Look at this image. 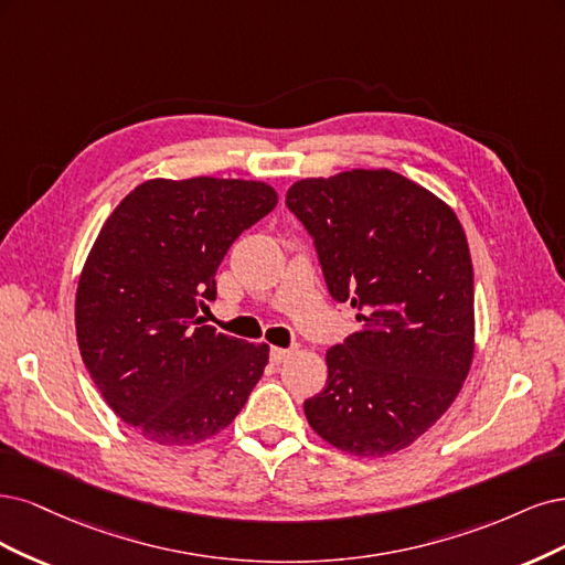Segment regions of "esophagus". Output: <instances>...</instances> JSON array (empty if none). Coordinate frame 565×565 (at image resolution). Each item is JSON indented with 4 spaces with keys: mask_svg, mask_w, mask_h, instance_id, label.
<instances>
[{
    "mask_svg": "<svg viewBox=\"0 0 565 565\" xmlns=\"http://www.w3.org/2000/svg\"><path fill=\"white\" fill-rule=\"evenodd\" d=\"M290 354H294V350H284V348H271V352H269V356H271V361H275V363L286 361Z\"/></svg>",
    "mask_w": 565,
    "mask_h": 565,
    "instance_id": "obj_1",
    "label": "esophagus"
}]
</instances>
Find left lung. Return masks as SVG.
<instances>
[{
	"instance_id": "left-lung-1",
	"label": "left lung",
	"mask_w": 565,
	"mask_h": 565,
	"mask_svg": "<svg viewBox=\"0 0 565 565\" xmlns=\"http://www.w3.org/2000/svg\"><path fill=\"white\" fill-rule=\"evenodd\" d=\"M286 206L359 321L326 352L329 380L305 402L307 423L361 458L402 450L448 411L475 359V269L458 215L390 169L302 178Z\"/></svg>"
}]
</instances>
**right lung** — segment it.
<instances>
[{
	"label": "right lung",
	"instance_id": "add662e5",
	"mask_svg": "<svg viewBox=\"0 0 565 565\" xmlns=\"http://www.w3.org/2000/svg\"><path fill=\"white\" fill-rule=\"evenodd\" d=\"M277 202L260 180L152 178L100 227L79 275L77 342L107 406L148 441L211 439L260 380L267 344L217 333L199 309L236 236Z\"/></svg>",
	"mask_w": 565,
	"mask_h": 565
}]
</instances>
